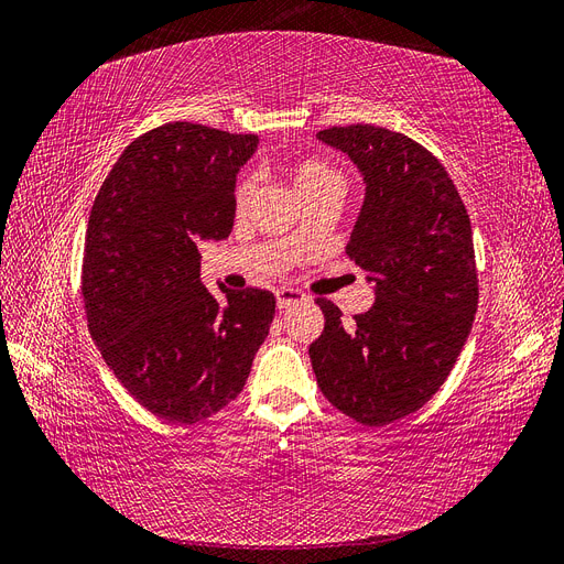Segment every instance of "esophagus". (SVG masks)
I'll return each instance as SVG.
<instances>
[{"instance_id": "1", "label": "esophagus", "mask_w": 564, "mask_h": 564, "mask_svg": "<svg viewBox=\"0 0 564 564\" xmlns=\"http://www.w3.org/2000/svg\"><path fill=\"white\" fill-rule=\"evenodd\" d=\"M305 296L303 292H299V289H278L275 292V301H278V308H289V305H296L301 303Z\"/></svg>"}]
</instances>
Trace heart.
Returning a JSON list of instances; mask_svg holds the SVG:
<instances>
[{"instance_id": "obj_1", "label": "heart", "mask_w": 564, "mask_h": 564, "mask_svg": "<svg viewBox=\"0 0 564 564\" xmlns=\"http://www.w3.org/2000/svg\"><path fill=\"white\" fill-rule=\"evenodd\" d=\"M289 181H292L294 191L299 193V197L303 202L315 197V195L329 193V191L340 193V176L336 169H332L324 162H317V160H305V162L294 164L292 172H289ZM253 195H256V183L251 178H245L240 185H237V195H235L237 209L240 212L247 209ZM296 237H301V230L296 232Z\"/></svg>"}]
</instances>
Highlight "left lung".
Wrapping results in <instances>:
<instances>
[{
  "label": "left lung",
  "mask_w": 564,
  "mask_h": 564,
  "mask_svg": "<svg viewBox=\"0 0 564 564\" xmlns=\"http://www.w3.org/2000/svg\"><path fill=\"white\" fill-rule=\"evenodd\" d=\"M365 183L346 247L373 284V305L344 319L317 299L324 332L308 355L319 390L365 425H386L429 402L466 346L477 311L470 218L452 178L406 135L371 127L317 133Z\"/></svg>",
  "instance_id": "obj_1"
}]
</instances>
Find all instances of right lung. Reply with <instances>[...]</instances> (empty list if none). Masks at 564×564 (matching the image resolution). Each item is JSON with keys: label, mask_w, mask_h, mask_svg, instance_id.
I'll use <instances>...</instances> for the list:
<instances>
[{"label": "right lung", "mask_w": 564, "mask_h": 564, "mask_svg": "<svg viewBox=\"0 0 564 564\" xmlns=\"http://www.w3.org/2000/svg\"><path fill=\"white\" fill-rule=\"evenodd\" d=\"M259 135L191 122L135 139L100 185L84 242L89 332L131 395L172 423L220 412L247 383L275 317L265 289L199 282L207 240L235 224V183Z\"/></svg>", "instance_id": "obj_1"}]
</instances>
